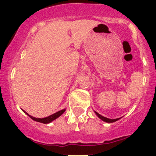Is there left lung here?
Here are the masks:
<instances>
[{
  "label": "left lung",
  "instance_id": "1",
  "mask_svg": "<svg viewBox=\"0 0 156 156\" xmlns=\"http://www.w3.org/2000/svg\"><path fill=\"white\" fill-rule=\"evenodd\" d=\"M94 112H95V114H96V115H97L98 116V118H100V119H101V120L104 121V122H115V121H117V120H118V119H108V118H106V117L102 116V115H100V114H99V113H98L97 112L94 111Z\"/></svg>",
  "mask_w": 156,
  "mask_h": 156
}]
</instances>
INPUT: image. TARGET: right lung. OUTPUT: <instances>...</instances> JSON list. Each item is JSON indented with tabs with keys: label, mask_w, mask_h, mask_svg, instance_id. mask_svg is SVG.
I'll list each match as a JSON object with an SVG mask.
<instances>
[{
	"label": "right lung",
	"mask_w": 156,
	"mask_h": 156,
	"mask_svg": "<svg viewBox=\"0 0 156 156\" xmlns=\"http://www.w3.org/2000/svg\"><path fill=\"white\" fill-rule=\"evenodd\" d=\"M23 111L25 113L27 114V115H28L29 116H30V118L33 119V120L37 121V122H41V123H45V124H47V123H49V122H52L53 120H55V119H56L57 118H58L60 115H62V114L64 113V112L66 111V108L60 110V111L57 112H55V113L52 114V115H49V116H48V117H45V118H36V117H34V116H32V115H29L27 112H25L24 110H23Z\"/></svg>",
	"instance_id": "obj_1"
}]
</instances>
